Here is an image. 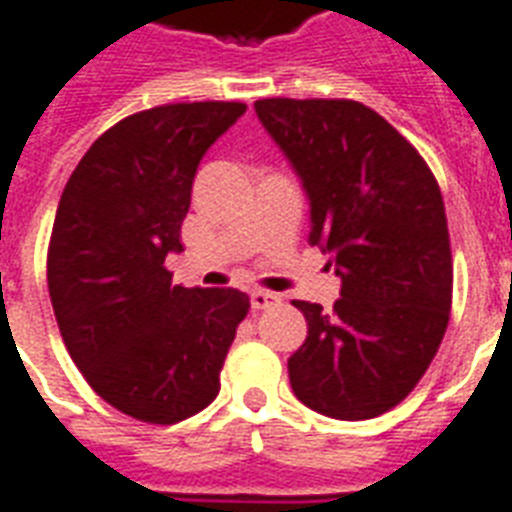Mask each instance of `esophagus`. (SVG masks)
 Returning a JSON list of instances; mask_svg holds the SVG:
<instances>
[{
    "label": "esophagus",
    "mask_w": 512,
    "mask_h": 512,
    "mask_svg": "<svg viewBox=\"0 0 512 512\" xmlns=\"http://www.w3.org/2000/svg\"><path fill=\"white\" fill-rule=\"evenodd\" d=\"M249 303H252V308H255V311H265V308L279 305L281 297L273 295V292H268V289H252V292H249Z\"/></svg>",
    "instance_id": "1"
}]
</instances>
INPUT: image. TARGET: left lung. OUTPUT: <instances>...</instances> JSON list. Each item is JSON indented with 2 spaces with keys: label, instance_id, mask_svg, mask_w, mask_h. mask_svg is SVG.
Segmentation results:
<instances>
[{
  "label": "left lung",
  "instance_id": "obj_1",
  "mask_svg": "<svg viewBox=\"0 0 512 512\" xmlns=\"http://www.w3.org/2000/svg\"><path fill=\"white\" fill-rule=\"evenodd\" d=\"M311 201L308 241L342 289L332 311L295 300L308 337L289 382L308 409L372 420L401 404L430 366L452 311L444 199L417 148L356 100L255 103Z\"/></svg>",
  "mask_w": 512,
  "mask_h": 512
}]
</instances>
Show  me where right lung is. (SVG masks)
Segmentation results:
<instances>
[{
  "instance_id": "1",
  "label": "right lung",
  "mask_w": 512,
  "mask_h": 512,
  "mask_svg": "<svg viewBox=\"0 0 512 512\" xmlns=\"http://www.w3.org/2000/svg\"><path fill=\"white\" fill-rule=\"evenodd\" d=\"M244 103H170L106 130L60 196L47 287L68 353L103 401L172 425L220 393V369L249 311L239 289L172 284L201 156Z\"/></svg>"
}]
</instances>
